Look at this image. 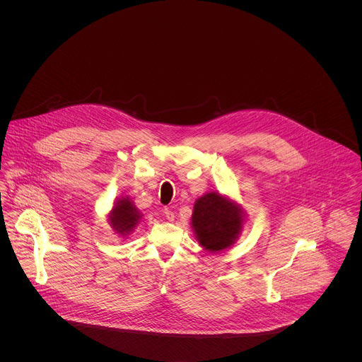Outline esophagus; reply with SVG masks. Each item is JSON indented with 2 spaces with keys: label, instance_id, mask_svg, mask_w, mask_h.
Listing matches in <instances>:
<instances>
[{
  "label": "esophagus",
  "instance_id": "obj_1",
  "mask_svg": "<svg viewBox=\"0 0 362 362\" xmlns=\"http://www.w3.org/2000/svg\"><path fill=\"white\" fill-rule=\"evenodd\" d=\"M164 216H165V218H167L168 221H173V220H174V213H173L168 207L164 209Z\"/></svg>",
  "mask_w": 362,
  "mask_h": 362
}]
</instances>
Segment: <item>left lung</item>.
Masks as SVG:
<instances>
[{
	"label": "left lung",
	"instance_id": "obj_1",
	"mask_svg": "<svg viewBox=\"0 0 362 362\" xmlns=\"http://www.w3.org/2000/svg\"><path fill=\"white\" fill-rule=\"evenodd\" d=\"M243 217L244 211L235 202L209 192L195 202L191 220L199 244L209 252H218L235 243L243 228Z\"/></svg>",
	"mask_w": 362,
	"mask_h": 362
}]
</instances>
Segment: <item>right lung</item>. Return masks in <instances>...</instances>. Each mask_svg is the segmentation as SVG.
Instances as JSON below:
<instances>
[{"mask_svg":"<svg viewBox=\"0 0 362 362\" xmlns=\"http://www.w3.org/2000/svg\"><path fill=\"white\" fill-rule=\"evenodd\" d=\"M141 216L142 214L139 213V210L134 206V204L127 197V198L118 199L114 204V207L108 216V221L111 227L115 230V233L121 235H127L136 227Z\"/></svg>","mask_w":362,"mask_h":362,"instance_id":"1","label":"right lung"}]
</instances>
